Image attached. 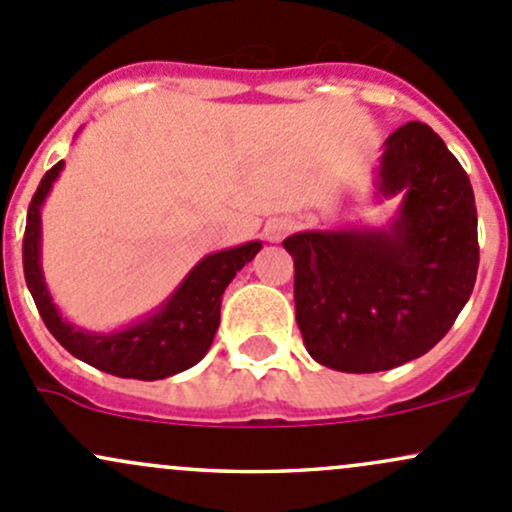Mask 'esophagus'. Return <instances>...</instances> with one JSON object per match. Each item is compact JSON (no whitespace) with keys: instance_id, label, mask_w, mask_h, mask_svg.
I'll return each mask as SVG.
<instances>
[{"instance_id":"esophagus-1","label":"esophagus","mask_w":512,"mask_h":512,"mask_svg":"<svg viewBox=\"0 0 512 512\" xmlns=\"http://www.w3.org/2000/svg\"><path fill=\"white\" fill-rule=\"evenodd\" d=\"M290 229H293V219H288V217H276V219H271V222L266 224V236H268V241H280V239H285V236L290 234Z\"/></svg>"}]
</instances>
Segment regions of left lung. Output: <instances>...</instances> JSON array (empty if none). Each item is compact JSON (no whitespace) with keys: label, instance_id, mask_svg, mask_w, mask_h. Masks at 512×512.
Segmentation results:
<instances>
[{"label":"left lung","instance_id":"1","mask_svg":"<svg viewBox=\"0 0 512 512\" xmlns=\"http://www.w3.org/2000/svg\"><path fill=\"white\" fill-rule=\"evenodd\" d=\"M400 197L386 227L298 232L295 320L317 364L376 373L427 354L452 329L478 271L469 175L422 122L383 144L376 200Z\"/></svg>","mask_w":512,"mask_h":512}]
</instances>
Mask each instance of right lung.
Returning a JSON list of instances; mask_svg holds the SVG:
<instances>
[{"label":"right lung","mask_w":512,"mask_h":512,"mask_svg":"<svg viewBox=\"0 0 512 512\" xmlns=\"http://www.w3.org/2000/svg\"><path fill=\"white\" fill-rule=\"evenodd\" d=\"M63 166L65 163L58 161L43 175L29 205L24 232L26 285L34 295L48 332L75 359L119 378L158 381L195 366L212 346L224 290L234 280L236 271H241L263 244L246 241L234 249L214 251L197 261L168 300L146 317L114 332H87L60 315L41 268V207Z\"/></svg>","instance_id":"1"}]
</instances>
